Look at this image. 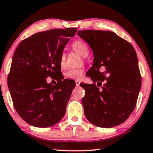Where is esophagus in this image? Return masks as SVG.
Instances as JSON below:
<instances>
[{
	"mask_svg": "<svg viewBox=\"0 0 153 153\" xmlns=\"http://www.w3.org/2000/svg\"><path fill=\"white\" fill-rule=\"evenodd\" d=\"M80 82H79V81L76 80V81H75V85H76V87L80 86Z\"/></svg>",
	"mask_w": 153,
	"mask_h": 153,
	"instance_id": "34e87169",
	"label": "esophagus"
}]
</instances>
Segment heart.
Masks as SVG:
<instances>
[{"instance_id":"1","label":"heart","mask_w":153,"mask_h":153,"mask_svg":"<svg viewBox=\"0 0 153 153\" xmlns=\"http://www.w3.org/2000/svg\"><path fill=\"white\" fill-rule=\"evenodd\" d=\"M72 47L75 51H76L77 53L83 57H85L88 54L89 51L88 45L81 40L75 41L73 44ZM65 54L63 53L61 56V59H60V65L62 68L65 65ZM84 73L85 71L82 68H73L67 71L64 73V76L65 78L70 79V80H78L82 78Z\"/></svg>"}]
</instances>
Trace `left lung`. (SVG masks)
<instances>
[{
	"label": "left lung",
	"mask_w": 153,
	"mask_h": 153,
	"mask_svg": "<svg viewBox=\"0 0 153 153\" xmlns=\"http://www.w3.org/2000/svg\"><path fill=\"white\" fill-rule=\"evenodd\" d=\"M78 34L93 52V64L88 73L97 84L81 85L85 90L82 100L85 116L97 126H117L133 111L141 88L136 52L128 42L110 31L79 30Z\"/></svg>",
	"instance_id": "1"
}]
</instances>
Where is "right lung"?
<instances>
[{
	"instance_id": "right-lung-1",
	"label": "right lung",
	"mask_w": 153,
	"mask_h": 153,
	"mask_svg": "<svg viewBox=\"0 0 153 153\" xmlns=\"http://www.w3.org/2000/svg\"><path fill=\"white\" fill-rule=\"evenodd\" d=\"M77 28L50 30L22 40L13 57L7 85L13 105L29 124L52 126L64 117L75 83L62 80L60 59ZM48 76L58 80L51 86Z\"/></svg>"
}]
</instances>
